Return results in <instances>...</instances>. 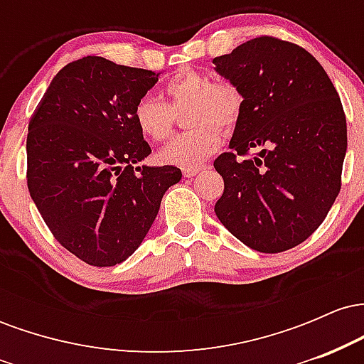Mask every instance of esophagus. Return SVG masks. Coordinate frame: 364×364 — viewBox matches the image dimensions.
I'll list each match as a JSON object with an SVG mask.
<instances>
[{"instance_id":"34e87169","label":"esophagus","mask_w":364,"mask_h":364,"mask_svg":"<svg viewBox=\"0 0 364 364\" xmlns=\"http://www.w3.org/2000/svg\"><path fill=\"white\" fill-rule=\"evenodd\" d=\"M207 166H195V168H183V174H185V178H193L196 174L200 173V171L205 169Z\"/></svg>"}]
</instances>
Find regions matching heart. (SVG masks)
Returning a JSON list of instances; mask_svg holds the SVG:
<instances>
[{"mask_svg": "<svg viewBox=\"0 0 364 364\" xmlns=\"http://www.w3.org/2000/svg\"><path fill=\"white\" fill-rule=\"evenodd\" d=\"M164 102L141 97L133 109V121L141 136L150 141L169 139L174 127V114L190 107L185 114V127L159 152V159L178 168H195L202 164L220 145L223 132L217 124L231 129L243 111V95L235 83L210 82L207 75L183 70L162 87Z\"/></svg>", "mask_w": 364, "mask_h": 364, "instance_id": "b5f03b06", "label": "heart"}]
</instances>
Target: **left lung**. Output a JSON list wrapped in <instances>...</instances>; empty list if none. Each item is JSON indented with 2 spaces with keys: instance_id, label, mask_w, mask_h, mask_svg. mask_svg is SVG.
I'll list each match as a JSON object with an SVG mask.
<instances>
[{
  "instance_id": "obj_1",
  "label": "left lung",
  "mask_w": 364,
  "mask_h": 364,
  "mask_svg": "<svg viewBox=\"0 0 364 364\" xmlns=\"http://www.w3.org/2000/svg\"><path fill=\"white\" fill-rule=\"evenodd\" d=\"M214 65L243 95L231 150L214 161L224 179L215 215L250 248L286 252L318 229L341 191L339 94L306 49L275 37L246 41Z\"/></svg>"
}]
</instances>
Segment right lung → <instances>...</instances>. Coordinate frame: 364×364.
Listing matches in <instances>:
<instances>
[{
    "mask_svg": "<svg viewBox=\"0 0 364 364\" xmlns=\"http://www.w3.org/2000/svg\"><path fill=\"white\" fill-rule=\"evenodd\" d=\"M157 80L150 70L82 58L58 72L28 123L32 200L60 245L89 265L135 253L181 179L174 166L133 168L152 152L133 109Z\"/></svg>",
    "mask_w": 364,
    "mask_h": 364,
    "instance_id": "1",
    "label": "right lung"
}]
</instances>
